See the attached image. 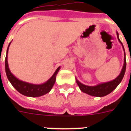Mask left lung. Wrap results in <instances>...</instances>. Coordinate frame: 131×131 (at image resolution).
<instances>
[{
    "label": "left lung",
    "mask_w": 131,
    "mask_h": 131,
    "mask_svg": "<svg viewBox=\"0 0 131 131\" xmlns=\"http://www.w3.org/2000/svg\"><path fill=\"white\" fill-rule=\"evenodd\" d=\"M117 35H118V40H119V41L122 43V42L120 41V40L119 39V38H118V32H117ZM122 46H123V45H122ZM123 48H124V47H123ZM124 56H125V52H124ZM126 67V58L124 57V66H123V68H122V71H121L120 75H118V78H116V79L113 80V81H111V82H107V83H104V84H99V85H97V86H86V85H84V84H82V83H80V82H78V80H77V83H78V86H79L80 88L81 89V90H82L83 92H84V93L88 94H89V95L94 96H99V97L104 96L107 95V94H109L110 93H111V92H112L118 86V84L121 82V81L122 80L123 77H124V73H125Z\"/></svg>",
    "instance_id": "8db88e82"
}]
</instances>
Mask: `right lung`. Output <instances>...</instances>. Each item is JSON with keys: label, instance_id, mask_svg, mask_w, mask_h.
<instances>
[{"label": "right lung", "instance_id": "1", "mask_svg": "<svg viewBox=\"0 0 131 131\" xmlns=\"http://www.w3.org/2000/svg\"><path fill=\"white\" fill-rule=\"evenodd\" d=\"M9 45H10V43H9ZM8 49H9V47L7 48V56L5 58V71H6L7 78L9 80V82H11L12 86L15 88L19 93H21L23 95L27 96H30V97H37V96L44 95L45 94H47V92H49L53 87L54 83H55L56 75L60 70V67L58 68L53 76L47 82H45L44 84H41V85H35V84L24 82L15 78V76L12 75L10 70H9V67H8V62H7Z\"/></svg>", "mask_w": 131, "mask_h": 131}]
</instances>
